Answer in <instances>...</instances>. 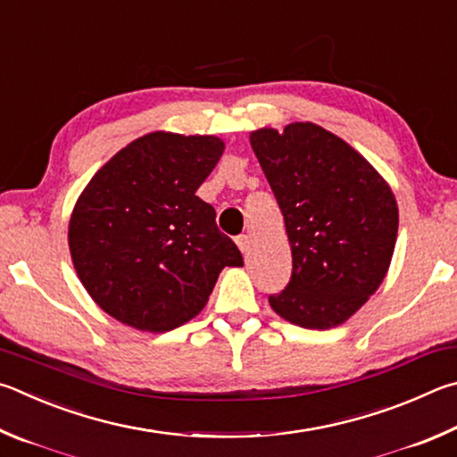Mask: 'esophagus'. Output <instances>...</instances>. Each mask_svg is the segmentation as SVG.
<instances>
[{
    "label": "esophagus",
    "instance_id": "1",
    "mask_svg": "<svg viewBox=\"0 0 457 457\" xmlns=\"http://www.w3.org/2000/svg\"><path fill=\"white\" fill-rule=\"evenodd\" d=\"M237 245H238V249H241V253L246 254V253L251 251V237L249 235L237 237Z\"/></svg>",
    "mask_w": 457,
    "mask_h": 457
}]
</instances>
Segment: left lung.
Wrapping results in <instances>:
<instances>
[{
    "label": "left lung",
    "mask_w": 457,
    "mask_h": 457,
    "mask_svg": "<svg viewBox=\"0 0 457 457\" xmlns=\"http://www.w3.org/2000/svg\"><path fill=\"white\" fill-rule=\"evenodd\" d=\"M281 208L293 254L291 281L270 295L275 313L305 329L345 323L387 275L397 203L379 172L313 122L251 134Z\"/></svg>",
    "instance_id": "8db88e82"
}]
</instances>
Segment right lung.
Wrapping results in <instances>:
<instances>
[{"mask_svg": "<svg viewBox=\"0 0 457 457\" xmlns=\"http://www.w3.org/2000/svg\"><path fill=\"white\" fill-rule=\"evenodd\" d=\"M224 150L216 136L152 132L87 182L68 243L90 297L134 329L164 333L206 305L224 267L243 254L196 196Z\"/></svg>", "mask_w": 457, "mask_h": 457, "instance_id": "add662e5", "label": "right lung"}]
</instances>
